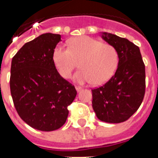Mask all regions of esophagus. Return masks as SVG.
I'll return each mask as SVG.
<instances>
[{
  "label": "esophagus",
  "mask_w": 158,
  "mask_h": 158,
  "mask_svg": "<svg viewBox=\"0 0 158 158\" xmlns=\"http://www.w3.org/2000/svg\"><path fill=\"white\" fill-rule=\"evenodd\" d=\"M75 89H76L77 92H79L82 90V88L81 87H75Z\"/></svg>",
  "instance_id": "34e87169"
}]
</instances>
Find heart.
I'll use <instances>...</instances> for the list:
<instances>
[{
	"label": "heart",
	"mask_w": 158,
	"mask_h": 158,
	"mask_svg": "<svg viewBox=\"0 0 158 158\" xmlns=\"http://www.w3.org/2000/svg\"><path fill=\"white\" fill-rule=\"evenodd\" d=\"M52 60L57 70L64 79L71 76L80 61V69L74 79L77 83H91L102 85L113 76L116 70L119 55L112 45L102 43L88 36L77 37L69 41V48L56 46Z\"/></svg>",
	"instance_id": "1"
}]
</instances>
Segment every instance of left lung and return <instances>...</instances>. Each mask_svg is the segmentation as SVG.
Segmentation results:
<instances>
[{
  "instance_id": "1",
  "label": "left lung",
  "mask_w": 158,
  "mask_h": 158,
  "mask_svg": "<svg viewBox=\"0 0 158 158\" xmlns=\"http://www.w3.org/2000/svg\"><path fill=\"white\" fill-rule=\"evenodd\" d=\"M102 38L119 55L115 74L102 86L92 90L97 117L107 123L127 120L139 109L145 94V65L139 47L126 38L102 33Z\"/></svg>"
}]
</instances>
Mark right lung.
<instances>
[{
	"mask_svg": "<svg viewBox=\"0 0 158 158\" xmlns=\"http://www.w3.org/2000/svg\"><path fill=\"white\" fill-rule=\"evenodd\" d=\"M60 35L43 33L25 43L13 57L10 93L19 115L41 131L58 130L66 121L68 106L77 92L57 72L52 54Z\"/></svg>",
	"mask_w": 158,
	"mask_h": 158,
	"instance_id": "right-lung-1",
	"label": "right lung"
}]
</instances>
